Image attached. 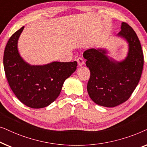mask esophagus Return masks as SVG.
I'll return each instance as SVG.
<instances>
[{
    "instance_id": "obj_1",
    "label": "esophagus",
    "mask_w": 147,
    "mask_h": 147,
    "mask_svg": "<svg viewBox=\"0 0 147 147\" xmlns=\"http://www.w3.org/2000/svg\"><path fill=\"white\" fill-rule=\"evenodd\" d=\"M77 61H78V65H79V66H82L84 64V61L82 57H78L77 59Z\"/></svg>"
}]
</instances>
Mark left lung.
<instances>
[{
	"mask_svg": "<svg viewBox=\"0 0 147 147\" xmlns=\"http://www.w3.org/2000/svg\"><path fill=\"white\" fill-rule=\"evenodd\" d=\"M117 36L128 46L127 56L122 61L109 57L102 48L87 49L83 54L90 71L88 94L96 104L104 107H115L126 102L137 86L143 68L141 45L132 28L122 23Z\"/></svg>",
	"mask_w": 147,
	"mask_h": 147,
	"instance_id": "8db88e82",
	"label": "left lung"
}]
</instances>
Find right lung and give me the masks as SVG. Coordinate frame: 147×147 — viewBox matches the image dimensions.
Wrapping results in <instances>:
<instances>
[{"label":"right lung","instance_id":"1","mask_svg":"<svg viewBox=\"0 0 147 147\" xmlns=\"http://www.w3.org/2000/svg\"><path fill=\"white\" fill-rule=\"evenodd\" d=\"M25 27L10 37L6 45L3 65L7 81L22 103L32 108H42L55 101L65 80L76 70L77 61H53L31 65L18 51V40Z\"/></svg>","mask_w":147,"mask_h":147}]
</instances>
